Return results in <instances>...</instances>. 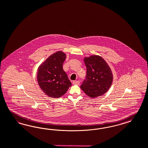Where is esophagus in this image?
<instances>
[{"label": "esophagus", "mask_w": 148, "mask_h": 148, "mask_svg": "<svg viewBox=\"0 0 148 148\" xmlns=\"http://www.w3.org/2000/svg\"><path fill=\"white\" fill-rule=\"evenodd\" d=\"M73 85H78L80 84V82L79 81H74V82H73Z\"/></svg>", "instance_id": "obj_1"}]
</instances>
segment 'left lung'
<instances>
[{
	"instance_id": "left-lung-1",
	"label": "left lung",
	"mask_w": 148,
	"mask_h": 148,
	"mask_svg": "<svg viewBox=\"0 0 148 148\" xmlns=\"http://www.w3.org/2000/svg\"><path fill=\"white\" fill-rule=\"evenodd\" d=\"M86 79L80 86L82 90L91 98L102 96L107 92L113 81L112 71L101 56L93 55L85 57Z\"/></svg>"
}]
</instances>
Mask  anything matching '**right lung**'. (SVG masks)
<instances>
[{
	"instance_id": "right-lung-1",
	"label": "right lung",
	"mask_w": 148,
	"mask_h": 148,
	"mask_svg": "<svg viewBox=\"0 0 148 148\" xmlns=\"http://www.w3.org/2000/svg\"><path fill=\"white\" fill-rule=\"evenodd\" d=\"M66 55L57 51L42 62L38 69L37 81L42 91L51 98H60L65 95L71 86L63 64Z\"/></svg>"
}]
</instances>
